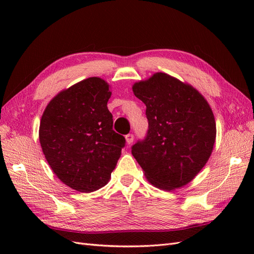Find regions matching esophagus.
<instances>
[{"instance_id": "esophagus-1", "label": "esophagus", "mask_w": 254, "mask_h": 254, "mask_svg": "<svg viewBox=\"0 0 254 254\" xmlns=\"http://www.w3.org/2000/svg\"><path fill=\"white\" fill-rule=\"evenodd\" d=\"M125 137H126V142H127V144H131V143L133 142V140H134V135H133L132 133H129V134H127Z\"/></svg>"}]
</instances>
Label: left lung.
I'll use <instances>...</instances> for the list:
<instances>
[{
    "instance_id": "left-lung-1",
    "label": "left lung",
    "mask_w": 254,
    "mask_h": 254,
    "mask_svg": "<svg viewBox=\"0 0 254 254\" xmlns=\"http://www.w3.org/2000/svg\"><path fill=\"white\" fill-rule=\"evenodd\" d=\"M134 95L146 105L148 130L131 153L153 186L179 189L195 178L209 160L216 124L204 97L165 73L135 82Z\"/></svg>"
}]
</instances>
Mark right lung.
<instances>
[{
    "label": "right lung",
    "instance_id": "1",
    "mask_svg": "<svg viewBox=\"0 0 254 254\" xmlns=\"http://www.w3.org/2000/svg\"><path fill=\"white\" fill-rule=\"evenodd\" d=\"M110 96L108 83L90 77L61 91L42 114L39 140L45 159L61 181L82 193L108 183L126 143L112 128Z\"/></svg>",
    "mask_w": 254,
    "mask_h": 254
}]
</instances>
